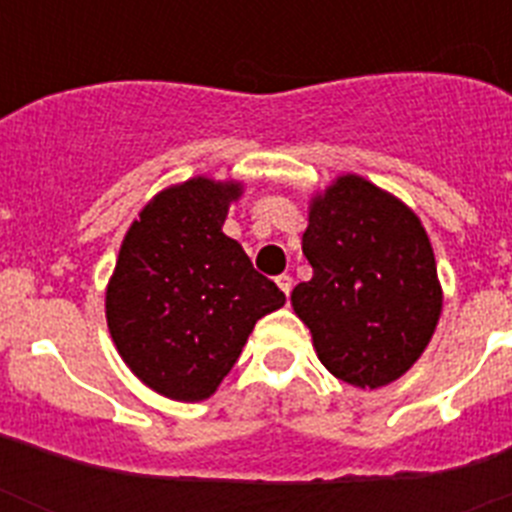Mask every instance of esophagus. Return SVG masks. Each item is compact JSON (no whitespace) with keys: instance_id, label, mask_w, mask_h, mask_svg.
Here are the masks:
<instances>
[{"instance_id":"34e87169","label":"esophagus","mask_w":512,"mask_h":512,"mask_svg":"<svg viewBox=\"0 0 512 512\" xmlns=\"http://www.w3.org/2000/svg\"><path fill=\"white\" fill-rule=\"evenodd\" d=\"M277 284H279V289H282L284 295L289 297V292H292V277H289V274H279Z\"/></svg>"}]
</instances>
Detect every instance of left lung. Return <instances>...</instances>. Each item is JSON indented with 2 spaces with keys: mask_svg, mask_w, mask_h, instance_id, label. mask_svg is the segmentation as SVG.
I'll return each mask as SVG.
<instances>
[{
  "mask_svg": "<svg viewBox=\"0 0 512 512\" xmlns=\"http://www.w3.org/2000/svg\"><path fill=\"white\" fill-rule=\"evenodd\" d=\"M302 253L312 279L292 289V307L325 369L361 390L400 379L443 305L418 215L361 176H338L312 197Z\"/></svg>",
  "mask_w": 512,
  "mask_h": 512,
  "instance_id": "1",
  "label": "left lung"
}]
</instances>
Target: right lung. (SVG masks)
Returning a JSON list of instances; mask_svg holds the SVG:
<instances>
[{
	"mask_svg": "<svg viewBox=\"0 0 512 512\" xmlns=\"http://www.w3.org/2000/svg\"><path fill=\"white\" fill-rule=\"evenodd\" d=\"M238 182L194 176L133 220L107 284V328L130 372L158 395L200 402L284 292L223 233Z\"/></svg>",
	"mask_w": 512,
	"mask_h": 512,
	"instance_id": "add662e5",
	"label": "right lung"
}]
</instances>
